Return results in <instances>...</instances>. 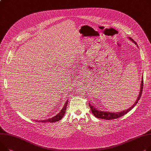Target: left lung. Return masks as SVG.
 <instances>
[{"instance_id":"obj_1","label":"left lung","mask_w":151,"mask_h":151,"mask_svg":"<svg viewBox=\"0 0 151 151\" xmlns=\"http://www.w3.org/2000/svg\"><path fill=\"white\" fill-rule=\"evenodd\" d=\"M128 39L132 41L133 43H134L137 47L138 48V46L137 45V43L130 37H128ZM143 77H142V82H141V85H140V92H139L138 96L137 97V99L136 100V101L134 102V103L133 104V105L130 107L129 108L127 109L126 110L120 111V112H109V111H100V109H98V108H96V106H95L93 105H92V103H90V101L89 102V108L92 111V113L93 114V115L95 116L96 117H97L99 119H105V120H112V119H117L119 117H122V116L124 115V114H127L128 112H129L137 104L138 101L140 100L142 94V91H143Z\"/></svg>"}]
</instances>
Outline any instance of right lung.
Returning <instances> with one entry per match:
<instances>
[{
  "mask_svg": "<svg viewBox=\"0 0 151 151\" xmlns=\"http://www.w3.org/2000/svg\"><path fill=\"white\" fill-rule=\"evenodd\" d=\"M68 100H66L64 106L63 107L62 110L59 112V113H58L56 115L54 116V117H53L52 118H50V119H48L44 120H36V122H42V123H47V122H48V123H54V122H56L60 120L63 118V115L65 114L66 109L67 105H68ZM34 121H35V120H34Z\"/></svg>",
  "mask_w": 151,
  "mask_h": 151,
  "instance_id": "obj_1",
  "label": "right lung"
}]
</instances>
